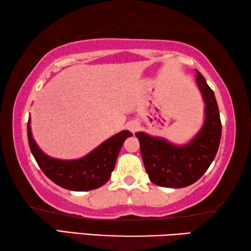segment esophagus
<instances>
[{
  "mask_svg": "<svg viewBox=\"0 0 251 251\" xmlns=\"http://www.w3.org/2000/svg\"><path fill=\"white\" fill-rule=\"evenodd\" d=\"M137 128H138V126H137V124H135V123H133V124L129 125V130L133 131V133H134V131H136V129H137Z\"/></svg>",
  "mask_w": 251,
  "mask_h": 251,
  "instance_id": "obj_1",
  "label": "esophagus"
}]
</instances>
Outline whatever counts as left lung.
Listing matches in <instances>:
<instances>
[{
  "instance_id": "obj_1",
  "label": "left lung",
  "mask_w": 251,
  "mask_h": 251,
  "mask_svg": "<svg viewBox=\"0 0 251 251\" xmlns=\"http://www.w3.org/2000/svg\"><path fill=\"white\" fill-rule=\"evenodd\" d=\"M197 84L206 103V121L196 138L178 147L160 138L136 133L150 179L168 188H182L194 184L214 160L222 138V122L214 92L196 71Z\"/></svg>"
}]
</instances>
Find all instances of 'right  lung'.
<instances>
[{
	"label": "right lung",
	"mask_w": 251,
	"mask_h": 251,
	"mask_svg": "<svg viewBox=\"0 0 251 251\" xmlns=\"http://www.w3.org/2000/svg\"><path fill=\"white\" fill-rule=\"evenodd\" d=\"M130 136H133L130 131L123 130L104 142L84 158L58 160L50 158L42 152L32 137L29 120L27 123L28 145L42 172L59 187L75 192L96 189L107 182L112 176L123 144Z\"/></svg>",
	"instance_id": "right-lung-1"
}]
</instances>
